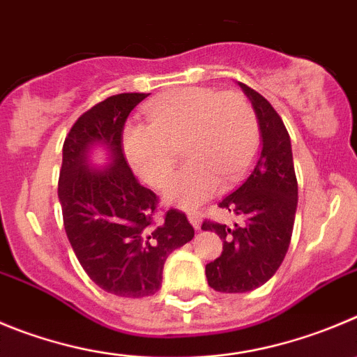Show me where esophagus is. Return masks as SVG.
<instances>
[{
	"label": "esophagus",
	"instance_id": "1",
	"mask_svg": "<svg viewBox=\"0 0 357 357\" xmlns=\"http://www.w3.org/2000/svg\"><path fill=\"white\" fill-rule=\"evenodd\" d=\"M188 220L190 224H192V227L195 229V231H199L201 229V224H202V215L199 211H188Z\"/></svg>",
	"mask_w": 357,
	"mask_h": 357
}]
</instances>
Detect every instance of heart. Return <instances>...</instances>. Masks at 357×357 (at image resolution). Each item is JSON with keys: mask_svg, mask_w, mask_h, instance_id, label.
<instances>
[{"mask_svg": "<svg viewBox=\"0 0 357 357\" xmlns=\"http://www.w3.org/2000/svg\"><path fill=\"white\" fill-rule=\"evenodd\" d=\"M148 125L123 130V149L139 176L162 186L172 174L183 142L190 160L165 186L169 204L194 209L238 181L257 153L261 130L252 103L239 93L188 86L158 96L146 107Z\"/></svg>", "mask_w": 357, "mask_h": 357, "instance_id": "1", "label": "heart"}]
</instances>
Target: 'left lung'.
<instances>
[{
	"instance_id": "1",
	"label": "left lung",
	"mask_w": 357,
	"mask_h": 357,
	"mask_svg": "<svg viewBox=\"0 0 357 357\" xmlns=\"http://www.w3.org/2000/svg\"><path fill=\"white\" fill-rule=\"evenodd\" d=\"M238 84L257 114L261 149L245 181L218 204L241 222L202 224V231L215 232L224 243L222 255L206 264V278L209 287L225 294L255 291L275 275L287 254L298 208L287 128L264 96Z\"/></svg>"
}]
</instances>
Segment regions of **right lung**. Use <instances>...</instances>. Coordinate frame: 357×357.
<instances>
[{"mask_svg":"<svg viewBox=\"0 0 357 357\" xmlns=\"http://www.w3.org/2000/svg\"><path fill=\"white\" fill-rule=\"evenodd\" d=\"M148 95L121 93L84 112L66 135L59 171L70 245L89 278L123 298L155 294L169 255L194 238L185 213L169 209L155 220L158 199L137 181L123 153L126 118ZM98 147L108 156L105 166L92 162Z\"/></svg>","mask_w":357,"mask_h":357,"instance_id":"add662e5","label":"right lung"}]
</instances>
